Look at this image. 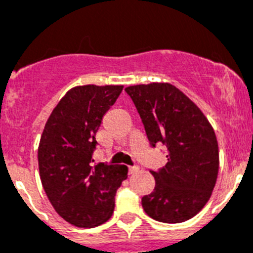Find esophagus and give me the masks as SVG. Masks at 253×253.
I'll use <instances>...</instances> for the list:
<instances>
[{"label":"esophagus","mask_w":253,"mask_h":253,"mask_svg":"<svg viewBox=\"0 0 253 253\" xmlns=\"http://www.w3.org/2000/svg\"><path fill=\"white\" fill-rule=\"evenodd\" d=\"M138 171H139V167H138V166L129 167V173H130V175H134V173H137Z\"/></svg>","instance_id":"34e87169"}]
</instances>
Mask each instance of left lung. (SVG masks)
I'll use <instances>...</instances> for the list:
<instances>
[{
    "mask_svg": "<svg viewBox=\"0 0 253 253\" xmlns=\"http://www.w3.org/2000/svg\"><path fill=\"white\" fill-rule=\"evenodd\" d=\"M140 115L152 147H167V163L151 171L156 186L142 207L154 220L182 223L205 207L215 186L219 149L207 116L171 84H135L125 88Z\"/></svg>",
    "mask_w": 253,
    "mask_h": 253,
    "instance_id": "1",
    "label": "left lung"
}]
</instances>
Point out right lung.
Here are the masks:
<instances>
[{"label": "right lung", "instance_id": "1", "mask_svg": "<svg viewBox=\"0 0 253 253\" xmlns=\"http://www.w3.org/2000/svg\"><path fill=\"white\" fill-rule=\"evenodd\" d=\"M123 87L71 88L51 111L40 138L38 162L44 191L55 211L76 227L107 222L115 208L116 190L128 177V167L122 165H91L102 116Z\"/></svg>", "mask_w": 253, "mask_h": 253}]
</instances>
